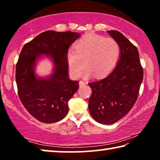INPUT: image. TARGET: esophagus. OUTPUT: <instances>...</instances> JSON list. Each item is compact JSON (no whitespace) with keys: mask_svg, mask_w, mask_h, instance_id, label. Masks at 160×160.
Instances as JSON below:
<instances>
[{"mask_svg":"<svg viewBox=\"0 0 160 160\" xmlns=\"http://www.w3.org/2000/svg\"><path fill=\"white\" fill-rule=\"evenodd\" d=\"M86 85V82H84V81L82 80H80L79 82V86L80 87V88H82V87H84Z\"/></svg>","mask_w":160,"mask_h":160,"instance_id":"esophagus-1","label":"esophagus"}]
</instances>
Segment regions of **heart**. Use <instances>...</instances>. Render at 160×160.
Instances as JSON below:
<instances>
[{
  "label": "heart",
  "instance_id": "heart-1",
  "mask_svg": "<svg viewBox=\"0 0 160 160\" xmlns=\"http://www.w3.org/2000/svg\"><path fill=\"white\" fill-rule=\"evenodd\" d=\"M75 49L68 51L66 58L70 73L75 78L82 74L85 64V75L92 73L95 78L104 76L114 68L121 53L115 39L92 33L81 37L75 43Z\"/></svg>",
  "mask_w": 160,
  "mask_h": 160
}]
</instances>
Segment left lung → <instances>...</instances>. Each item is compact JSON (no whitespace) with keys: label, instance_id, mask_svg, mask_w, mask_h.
I'll use <instances>...</instances> for the list:
<instances>
[{"label":"left lung","instance_id":"8db88e82","mask_svg":"<svg viewBox=\"0 0 160 160\" xmlns=\"http://www.w3.org/2000/svg\"><path fill=\"white\" fill-rule=\"evenodd\" d=\"M107 32L119 44L120 57L109 75L89 83L92 93L88 107L97 122L111 125L125 116L133 107L142 82L143 69L136 47L118 31Z\"/></svg>","mask_w":160,"mask_h":160}]
</instances>
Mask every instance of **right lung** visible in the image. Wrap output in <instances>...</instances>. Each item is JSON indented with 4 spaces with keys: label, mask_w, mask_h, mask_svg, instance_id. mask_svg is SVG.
Returning a JSON list of instances; mask_svg holds the SVG:
<instances>
[{
    "label": "right lung",
    "mask_w": 160,
    "mask_h": 160,
    "mask_svg": "<svg viewBox=\"0 0 160 160\" xmlns=\"http://www.w3.org/2000/svg\"><path fill=\"white\" fill-rule=\"evenodd\" d=\"M80 37L72 32L46 31L24 46L16 64L18 95L28 112L42 123L61 121L68 112V102L78 90V81L68 78L67 53ZM47 55L53 62V72L47 78L35 72L37 61Z\"/></svg>",
    "instance_id": "1"
}]
</instances>
